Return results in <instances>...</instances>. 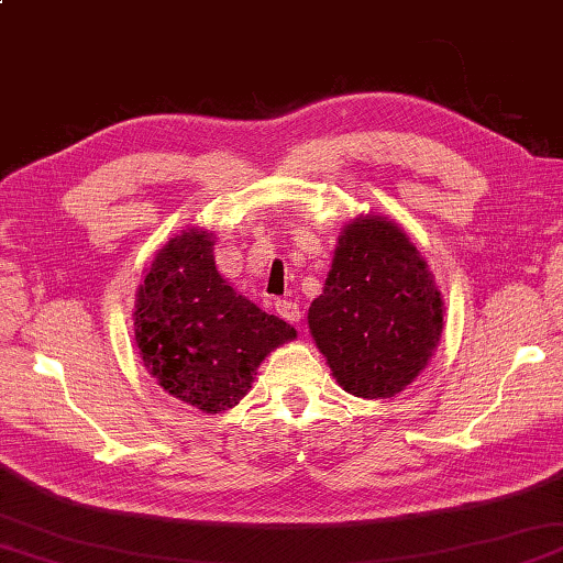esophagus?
Wrapping results in <instances>:
<instances>
[{"mask_svg": "<svg viewBox=\"0 0 563 563\" xmlns=\"http://www.w3.org/2000/svg\"><path fill=\"white\" fill-rule=\"evenodd\" d=\"M275 312H278L285 321H290V324H300V319H302V309H300V305L292 302V300H280V302H275Z\"/></svg>", "mask_w": 563, "mask_h": 563, "instance_id": "esophagus-1", "label": "esophagus"}]
</instances>
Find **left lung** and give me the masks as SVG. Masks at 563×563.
<instances>
[{
	"instance_id": "obj_1",
	"label": "left lung",
	"mask_w": 563,
	"mask_h": 563,
	"mask_svg": "<svg viewBox=\"0 0 563 563\" xmlns=\"http://www.w3.org/2000/svg\"><path fill=\"white\" fill-rule=\"evenodd\" d=\"M442 317L435 275L411 236L399 222L367 212L343 224L307 324L345 391L391 399L433 357Z\"/></svg>"
}]
</instances>
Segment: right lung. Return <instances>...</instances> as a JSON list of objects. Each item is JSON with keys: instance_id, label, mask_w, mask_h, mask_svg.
Segmentation results:
<instances>
[{"instance_id": "1", "label": "right lung", "mask_w": 563, "mask_h": 563, "mask_svg": "<svg viewBox=\"0 0 563 563\" xmlns=\"http://www.w3.org/2000/svg\"><path fill=\"white\" fill-rule=\"evenodd\" d=\"M135 341L157 385L202 413L246 397L258 365L297 331L239 295L214 266V234L188 227L145 268L135 295Z\"/></svg>"}]
</instances>
